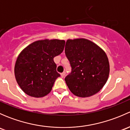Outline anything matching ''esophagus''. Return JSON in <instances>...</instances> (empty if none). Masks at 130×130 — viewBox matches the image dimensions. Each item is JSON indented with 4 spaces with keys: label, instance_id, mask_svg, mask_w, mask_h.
Wrapping results in <instances>:
<instances>
[{
    "label": "esophagus",
    "instance_id": "obj_1",
    "mask_svg": "<svg viewBox=\"0 0 130 130\" xmlns=\"http://www.w3.org/2000/svg\"><path fill=\"white\" fill-rule=\"evenodd\" d=\"M65 72H63L61 73V77H62V78H63V77H65Z\"/></svg>",
    "mask_w": 130,
    "mask_h": 130
}]
</instances>
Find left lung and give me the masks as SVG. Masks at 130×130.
Here are the masks:
<instances>
[{
  "instance_id": "8db88e82",
  "label": "left lung",
  "mask_w": 130,
  "mask_h": 130,
  "mask_svg": "<svg viewBox=\"0 0 130 130\" xmlns=\"http://www.w3.org/2000/svg\"><path fill=\"white\" fill-rule=\"evenodd\" d=\"M72 72L65 78L74 95L87 98L98 93L105 85L109 74L106 53L91 41L84 38L68 40L65 48Z\"/></svg>"
}]
</instances>
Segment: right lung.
Wrapping results in <instances>:
<instances>
[{"label":"right lung","instance_id":"right-lung-1","mask_svg":"<svg viewBox=\"0 0 130 130\" xmlns=\"http://www.w3.org/2000/svg\"><path fill=\"white\" fill-rule=\"evenodd\" d=\"M65 43L64 40L56 39L38 40L21 52L15 62L14 74L18 85L26 94L41 98L50 92L60 76L53 58L62 53Z\"/></svg>","mask_w":130,"mask_h":130}]
</instances>
